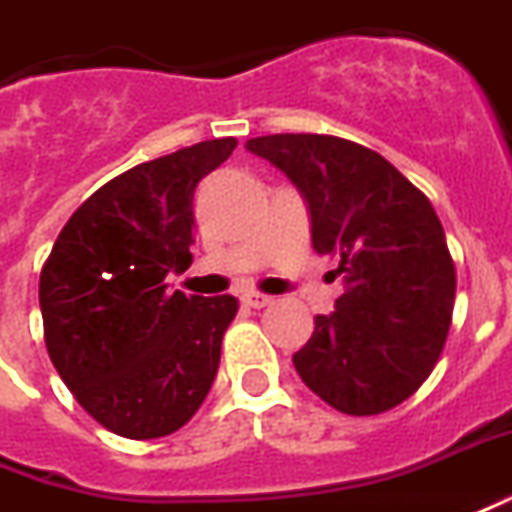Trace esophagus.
Listing matches in <instances>:
<instances>
[{
  "label": "esophagus",
  "instance_id": "34e87169",
  "mask_svg": "<svg viewBox=\"0 0 512 512\" xmlns=\"http://www.w3.org/2000/svg\"><path fill=\"white\" fill-rule=\"evenodd\" d=\"M241 302H244L246 307H255V310H260V307L271 305V296H266V293H257V291H246L244 296H241Z\"/></svg>",
  "mask_w": 512,
  "mask_h": 512
}]
</instances>
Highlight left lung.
<instances>
[{"mask_svg":"<svg viewBox=\"0 0 512 512\" xmlns=\"http://www.w3.org/2000/svg\"><path fill=\"white\" fill-rule=\"evenodd\" d=\"M246 149L299 188L313 249L338 257L346 291L316 316L293 366L346 416L402 405L438 363L455 307V263L430 199L377 152L335 135H263Z\"/></svg>","mask_w":512,"mask_h":512,"instance_id":"obj_1","label":"left lung"}]
</instances>
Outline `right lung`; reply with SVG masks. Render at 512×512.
Wrapping results in <instances>:
<instances>
[{
  "mask_svg": "<svg viewBox=\"0 0 512 512\" xmlns=\"http://www.w3.org/2000/svg\"><path fill=\"white\" fill-rule=\"evenodd\" d=\"M238 146L216 138L105 182L57 235L41 268L46 352L74 399L132 441L177 432L216 380L238 299L185 296L194 191Z\"/></svg>",
  "mask_w": 512,
  "mask_h": 512,
  "instance_id": "1",
  "label": "right lung"
}]
</instances>
